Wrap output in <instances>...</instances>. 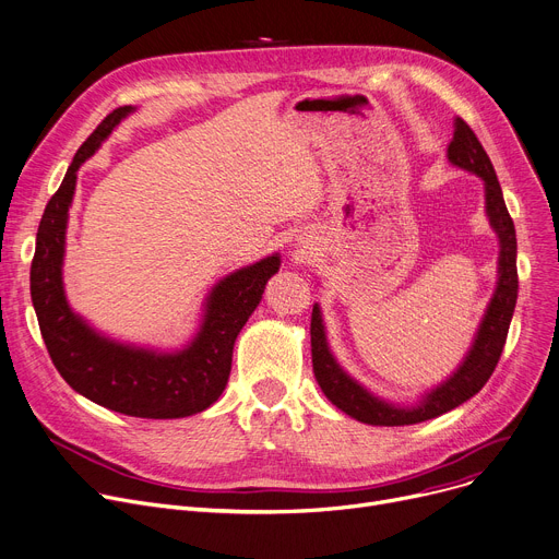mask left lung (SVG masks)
<instances>
[{"label": "left lung", "instance_id": "1", "mask_svg": "<svg viewBox=\"0 0 559 559\" xmlns=\"http://www.w3.org/2000/svg\"><path fill=\"white\" fill-rule=\"evenodd\" d=\"M448 158L454 165L467 171H475V175L484 179L486 212L501 243L499 284H497L495 297L490 299V307L486 311L475 345H472L467 358L456 369V373L450 380H445L441 388L429 392L418 407H392L388 403L373 399L367 390L360 388L356 380H352L337 367V362L333 360L326 347L320 309L313 307V313H311V358H313L316 380L322 388L324 396L337 409L367 425H388V427L414 425V423L437 418L459 407L461 403L475 396L488 382L506 345L510 318L514 311V302H518V284H520L518 282V237H514V224L508 214L501 186L495 175V167L484 145L479 143L477 134L469 130V124L463 118H456L454 122V136L448 145Z\"/></svg>", "mask_w": 559, "mask_h": 559}]
</instances>
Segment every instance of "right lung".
<instances>
[{
    "label": "right lung",
    "instance_id": "obj_1",
    "mask_svg": "<svg viewBox=\"0 0 559 559\" xmlns=\"http://www.w3.org/2000/svg\"><path fill=\"white\" fill-rule=\"evenodd\" d=\"M132 107L114 109L80 145L62 186L49 199L37 228L31 264V299L47 352L71 388L111 412L139 418H183L203 412L226 390L235 340L257 309L280 257L246 266L212 288L207 311L192 345L177 354H154L118 345L84 324L67 305L62 257L75 171Z\"/></svg>",
    "mask_w": 559,
    "mask_h": 559
}]
</instances>
